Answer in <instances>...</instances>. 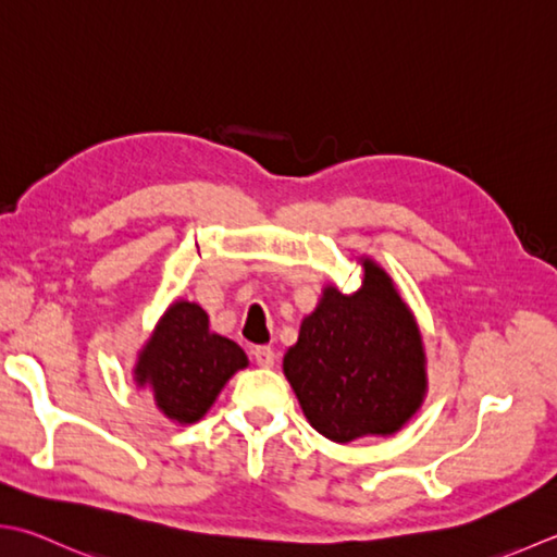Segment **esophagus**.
<instances>
[{
    "mask_svg": "<svg viewBox=\"0 0 557 557\" xmlns=\"http://www.w3.org/2000/svg\"><path fill=\"white\" fill-rule=\"evenodd\" d=\"M253 359H256L258 367H272V364H275V350H272V347H268V345H258L253 350Z\"/></svg>",
    "mask_w": 557,
    "mask_h": 557,
    "instance_id": "1",
    "label": "esophagus"
}]
</instances>
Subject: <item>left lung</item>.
I'll use <instances>...</instances> for the list:
<instances>
[{
  "mask_svg": "<svg viewBox=\"0 0 557 557\" xmlns=\"http://www.w3.org/2000/svg\"><path fill=\"white\" fill-rule=\"evenodd\" d=\"M285 376L304 416L323 437L352 442L400 430L424 394V352L416 319L394 282L364 260V285L335 287L301 323Z\"/></svg>",
  "mask_w": 557,
  "mask_h": 557,
  "instance_id": "1",
  "label": "left lung"
}]
</instances>
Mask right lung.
I'll return each instance as SVG.
<instances>
[{
	"label": "right lung",
	"instance_id": "1",
	"mask_svg": "<svg viewBox=\"0 0 557 557\" xmlns=\"http://www.w3.org/2000/svg\"><path fill=\"white\" fill-rule=\"evenodd\" d=\"M246 364L242 347L210 333L207 313L198 304L176 301L141 352L135 379L151 388L163 416L195 422L210 410L228 376Z\"/></svg>",
	"mask_w": 557,
	"mask_h": 557
}]
</instances>
